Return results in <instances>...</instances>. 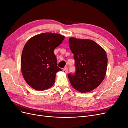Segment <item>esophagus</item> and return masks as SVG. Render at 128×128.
Listing matches in <instances>:
<instances>
[{
  "label": "esophagus",
  "instance_id": "obj_1",
  "mask_svg": "<svg viewBox=\"0 0 128 128\" xmlns=\"http://www.w3.org/2000/svg\"><path fill=\"white\" fill-rule=\"evenodd\" d=\"M62 71H63L64 72L67 74V73H68V68H67V67H66L65 68H64L63 69Z\"/></svg>",
  "mask_w": 128,
  "mask_h": 128
}]
</instances>
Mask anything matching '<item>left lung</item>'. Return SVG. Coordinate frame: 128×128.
<instances>
[{
	"label": "left lung",
	"instance_id": "obj_1",
	"mask_svg": "<svg viewBox=\"0 0 128 128\" xmlns=\"http://www.w3.org/2000/svg\"><path fill=\"white\" fill-rule=\"evenodd\" d=\"M69 48L75 60V73H69L68 78L72 86L85 93L97 88L104 79L107 67L105 51L90 40L69 39Z\"/></svg>",
	"mask_w": 128,
	"mask_h": 128
}]
</instances>
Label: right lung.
<instances>
[{
    "mask_svg": "<svg viewBox=\"0 0 128 128\" xmlns=\"http://www.w3.org/2000/svg\"><path fill=\"white\" fill-rule=\"evenodd\" d=\"M64 38L59 34L46 32L26 42L21 56V71L26 82L34 90H44L54 83L56 73L62 70L57 66L54 50Z\"/></svg>",
    "mask_w": 128,
    "mask_h": 128,
    "instance_id": "obj_1",
    "label": "right lung"
}]
</instances>
